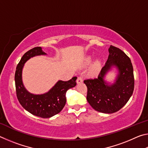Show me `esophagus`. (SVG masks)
<instances>
[{"instance_id":"esophagus-1","label":"esophagus","mask_w":148,"mask_h":148,"mask_svg":"<svg viewBox=\"0 0 148 148\" xmlns=\"http://www.w3.org/2000/svg\"><path fill=\"white\" fill-rule=\"evenodd\" d=\"M82 82H83V78H82V77L81 76L77 77V84H80V83H82Z\"/></svg>"}]
</instances>
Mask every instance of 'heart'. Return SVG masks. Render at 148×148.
<instances>
[{
	"label": "heart",
	"instance_id": "b5f03b06",
	"mask_svg": "<svg viewBox=\"0 0 148 148\" xmlns=\"http://www.w3.org/2000/svg\"><path fill=\"white\" fill-rule=\"evenodd\" d=\"M92 61V59L91 57H87L86 59V63L87 64H90ZM100 66H101V63H100V62L99 61H97L96 62H95L94 64L92 65V71H97V70H98L100 68Z\"/></svg>",
	"mask_w": 148,
	"mask_h": 148
}]
</instances>
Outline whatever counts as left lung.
Instances as JSON below:
<instances>
[{"mask_svg":"<svg viewBox=\"0 0 148 148\" xmlns=\"http://www.w3.org/2000/svg\"><path fill=\"white\" fill-rule=\"evenodd\" d=\"M98 77L84 80L87 87V100L92 108L104 114H112L122 108L132 96L134 87L133 67L129 57L113 46ZM112 66L119 69L116 82L109 85L103 77Z\"/></svg>","mask_w":148,"mask_h":148,"instance_id":"obj_1","label":"left lung"}]
</instances>
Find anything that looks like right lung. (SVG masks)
Returning a JSON list of instances; mask_svg holds the SVG:
<instances>
[{
	"instance_id": "1",
	"label": "right lung",
	"mask_w": 148,
	"mask_h": 148,
	"mask_svg": "<svg viewBox=\"0 0 148 148\" xmlns=\"http://www.w3.org/2000/svg\"><path fill=\"white\" fill-rule=\"evenodd\" d=\"M46 55L41 47H35L29 50L21 57L16 67L15 84L17 99L27 111L42 118H49L59 114L66 104V92L76 86L77 77L69 81L59 80L49 91L42 95H34L27 91L22 82V70L24 64L32 57Z\"/></svg>"
}]
</instances>
